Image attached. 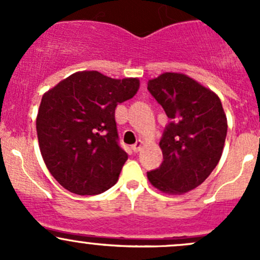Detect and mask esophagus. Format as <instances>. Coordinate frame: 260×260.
Listing matches in <instances>:
<instances>
[{
	"label": "esophagus",
	"mask_w": 260,
	"mask_h": 260,
	"mask_svg": "<svg viewBox=\"0 0 260 260\" xmlns=\"http://www.w3.org/2000/svg\"><path fill=\"white\" fill-rule=\"evenodd\" d=\"M142 145H143V142L141 140H138L137 142L135 143V145L132 146V149L135 152H138V151H141V148H142Z\"/></svg>",
	"instance_id": "obj_1"
}]
</instances>
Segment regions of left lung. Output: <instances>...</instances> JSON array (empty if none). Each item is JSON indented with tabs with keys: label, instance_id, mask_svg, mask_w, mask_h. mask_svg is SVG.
Returning a JSON list of instances; mask_svg holds the SVG:
<instances>
[{
	"label": "left lung",
	"instance_id": "1",
	"mask_svg": "<svg viewBox=\"0 0 260 260\" xmlns=\"http://www.w3.org/2000/svg\"><path fill=\"white\" fill-rule=\"evenodd\" d=\"M147 85L170 118L159 141L164 161L147 177L161 192L182 195L200 186L220 161L226 114L211 89L182 73H164Z\"/></svg>",
	"mask_w": 260,
	"mask_h": 260
}]
</instances>
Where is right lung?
Listing matches in <instances>:
<instances>
[{
    "mask_svg": "<svg viewBox=\"0 0 260 260\" xmlns=\"http://www.w3.org/2000/svg\"><path fill=\"white\" fill-rule=\"evenodd\" d=\"M140 79L77 72L49 89L36 117L39 147L55 180L77 195L115 185L128 154L118 145L115 107L133 98Z\"/></svg>",
    "mask_w": 260,
    "mask_h": 260,
    "instance_id": "obj_1",
    "label": "right lung"
}]
</instances>
